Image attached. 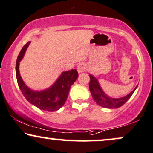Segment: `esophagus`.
<instances>
[{
  "label": "esophagus",
  "mask_w": 153,
  "mask_h": 153,
  "mask_svg": "<svg viewBox=\"0 0 153 153\" xmlns=\"http://www.w3.org/2000/svg\"><path fill=\"white\" fill-rule=\"evenodd\" d=\"M86 70V65L83 62H81V63H79L78 66H77V71H78V73H82Z\"/></svg>",
  "instance_id": "obj_1"
}]
</instances>
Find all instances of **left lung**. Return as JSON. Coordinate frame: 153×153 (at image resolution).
<instances>
[{"label": "left lung", "mask_w": 153, "mask_h": 153, "mask_svg": "<svg viewBox=\"0 0 153 153\" xmlns=\"http://www.w3.org/2000/svg\"><path fill=\"white\" fill-rule=\"evenodd\" d=\"M90 78H91V80L89 83V89L93 100L97 105L106 108H117L122 106L129 100L137 87V85L136 86L131 93L126 96L120 97V98H113V97L108 96L104 93L99 84L98 80L93 75L90 74Z\"/></svg>", "instance_id": "obj_1"}]
</instances>
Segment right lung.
<instances>
[{"label":"right lung","instance_id":"add662e5","mask_svg":"<svg viewBox=\"0 0 153 153\" xmlns=\"http://www.w3.org/2000/svg\"><path fill=\"white\" fill-rule=\"evenodd\" d=\"M30 42H27L21 49L16 60V73L17 82L22 93L30 103L40 110L53 112L60 109L67 100L71 85L78 77L76 69L62 72L55 83L48 89L35 91L25 85L19 72L20 61L23 58L25 51Z\"/></svg>","mask_w":153,"mask_h":153}]
</instances>
